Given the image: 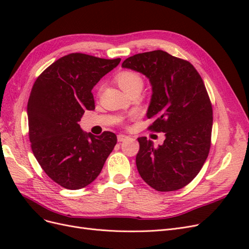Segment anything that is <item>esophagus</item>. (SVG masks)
Here are the masks:
<instances>
[{
  "label": "esophagus",
  "instance_id": "1",
  "mask_svg": "<svg viewBox=\"0 0 249 249\" xmlns=\"http://www.w3.org/2000/svg\"><path fill=\"white\" fill-rule=\"evenodd\" d=\"M127 138H129V136H126V135H124V134H119V135H117V140H118L119 142L124 141V140H126Z\"/></svg>",
  "mask_w": 249,
  "mask_h": 249
}]
</instances>
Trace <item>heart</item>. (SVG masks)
I'll list each match as a JSON object with an SVG mask.
<instances>
[{
  "label": "heart",
  "instance_id": "obj_1",
  "mask_svg": "<svg viewBox=\"0 0 249 249\" xmlns=\"http://www.w3.org/2000/svg\"><path fill=\"white\" fill-rule=\"evenodd\" d=\"M116 82L118 83L119 87L126 93L135 88L141 89L143 85V80L141 76L134 71H120L116 76Z\"/></svg>",
  "mask_w": 249,
  "mask_h": 249
}]
</instances>
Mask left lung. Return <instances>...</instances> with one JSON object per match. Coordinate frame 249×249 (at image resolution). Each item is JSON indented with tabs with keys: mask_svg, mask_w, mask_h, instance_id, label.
<instances>
[{
	"mask_svg": "<svg viewBox=\"0 0 249 249\" xmlns=\"http://www.w3.org/2000/svg\"><path fill=\"white\" fill-rule=\"evenodd\" d=\"M122 66L149 80L146 116L154 123L148 129L165 133L158 147L138 138L139 175L157 191L178 190L198 175L211 146L213 110L203 81L190 62L161 50L129 57Z\"/></svg>",
	"mask_w": 249,
	"mask_h": 249,
	"instance_id": "8db88e82",
	"label": "left lung"
}]
</instances>
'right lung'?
Masks as SVG:
<instances>
[{
  "instance_id": "obj_1",
  "label": "right lung",
  "mask_w": 249,
  "mask_h": 249,
  "mask_svg": "<svg viewBox=\"0 0 249 249\" xmlns=\"http://www.w3.org/2000/svg\"><path fill=\"white\" fill-rule=\"evenodd\" d=\"M119 62L72 53L51 64L32 87L27 108L32 152L44 172L66 189L91 184L116 144L114 133L94 136L78 123L94 109L92 88Z\"/></svg>"
}]
</instances>
